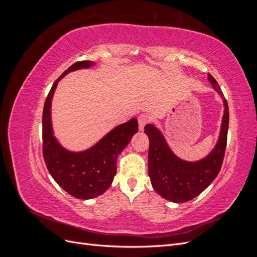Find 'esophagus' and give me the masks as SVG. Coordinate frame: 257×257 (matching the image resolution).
<instances>
[{"label": "esophagus", "instance_id": "esophagus-1", "mask_svg": "<svg viewBox=\"0 0 257 257\" xmlns=\"http://www.w3.org/2000/svg\"><path fill=\"white\" fill-rule=\"evenodd\" d=\"M148 123V116L146 114H141L138 116V124H139V130L144 131L145 125Z\"/></svg>", "mask_w": 257, "mask_h": 257}]
</instances>
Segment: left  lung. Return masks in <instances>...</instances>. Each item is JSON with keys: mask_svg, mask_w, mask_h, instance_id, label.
<instances>
[{"mask_svg": "<svg viewBox=\"0 0 257 257\" xmlns=\"http://www.w3.org/2000/svg\"><path fill=\"white\" fill-rule=\"evenodd\" d=\"M208 80L223 99L224 114L219 139L213 150L206 158L196 162L178 158L169 148L162 132L154 124H147L145 126V133L150 142L148 174L151 184L163 198L173 203H185L198 196L216 178L222 166L227 142L228 105L220 85L210 74H208Z\"/></svg>", "mask_w": 257, "mask_h": 257, "instance_id": "1", "label": "left lung"}]
</instances>
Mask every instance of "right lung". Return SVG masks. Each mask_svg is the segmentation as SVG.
<instances>
[{
	"instance_id": "obj_1",
	"label": "right lung",
	"mask_w": 257,
	"mask_h": 257,
	"mask_svg": "<svg viewBox=\"0 0 257 257\" xmlns=\"http://www.w3.org/2000/svg\"><path fill=\"white\" fill-rule=\"evenodd\" d=\"M91 61L77 62L54 81L43 112V154L51 177L62 189L79 199L97 197L109 188L116 173V158L138 132L135 118L120 124L87 150L74 152L62 146L53 135L51 102L58 82L69 72L89 68Z\"/></svg>"
}]
</instances>
